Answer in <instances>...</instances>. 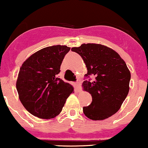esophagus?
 Instances as JSON below:
<instances>
[{"instance_id":"34e87169","label":"esophagus","mask_w":148,"mask_h":148,"mask_svg":"<svg viewBox=\"0 0 148 148\" xmlns=\"http://www.w3.org/2000/svg\"><path fill=\"white\" fill-rule=\"evenodd\" d=\"M80 81H77V83H76V88H79V87H80Z\"/></svg>"}]
</instances>
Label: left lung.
Masks as SVG:
<instances>
[{"instance_id": "obj_1", "label": "left lung", "mask_w": 148, "mask_h": 148, "mask_svg": "<svg viewBox=\"0 0 148 148\" xmlns=\"http://www.w3.org/2000/svg\"><path fill=\"white\" fill-rule=\"evenodd\" d=\"M71 50L77 53L87 67L84 90L91 95L92 103L83 108L84 113L92 120H103L115 114L121 107L130 90L131 74L125 60L115 51L99 44H83Z\"/></svg>"}]
</instances>
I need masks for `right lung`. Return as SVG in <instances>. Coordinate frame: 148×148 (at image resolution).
Wrapping results in <instances>:
<instances>
[{
  "instance_id": "right-lung-1",
  "label": "right lung",
  "mask_w": 148,
  "mask_h": 148,
  "mask_svg": "<svg viewBox=\"0 0 148 148\" xmlns=\"http://www.w3.org/2000/svg\"><path fill=\"white\" fill-rule=\"evenodd\" d=\"M69 50L67 46L45 47L32 54L20 67L16 84L18 98L34 116L47 120L55 118L74 92L70 84L56 77Z\"/></svg>"
}]
</instances>
